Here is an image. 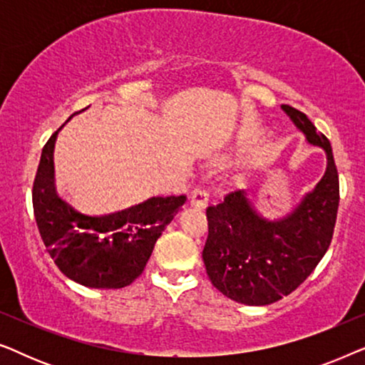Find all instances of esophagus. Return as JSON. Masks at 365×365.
<instances>
[{
  "instance_id": "esophagus-1",
  "label": "esophagus",
  "mask_w": 365,
  "mask_h": 365,
  "mask_svg": "<svg viewBox=\"0 0 365 365\" xmlns=\"http://www.w3.org/2000/svg\"><path fill=\"white\" fill-rule=\"evenodd\" d=\"M191 204L194 207H199V209H204L209 204V194L207 191H204V189H196V191L192 192V197H191Z\"/></svg>"
}]
</instances>
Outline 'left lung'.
Masks as SVG:
<instances>
[{
  "label": "left lung",
  "instance_id": "8db88e82",
  "mask_svg": "<svg viewBox=\"0 0 365 365\" xmlns=\"http://www.w3.org/2000/svg\"><path fill=\"white\" fill-rule=\"evenodd\" d=\"M281 109L311 146L326 151L327 169L284 216H262L244 191L207 207V276L217 291L246 306H267L301 286L327 252L336 227L339 174L331 143L306 114L287 104Z\"/></svg>",
  "mask_w": 365,
  "mask_h": 365
}]
</instances>
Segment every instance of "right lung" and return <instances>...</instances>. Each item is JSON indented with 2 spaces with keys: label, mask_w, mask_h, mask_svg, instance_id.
<instances>
[{
  "label": "right lung",
  "mask_w": 365,
  "mask_h": 365,
  "mask_svg": "<svg viewBox=\"0 0 365 365\" xmlns=\"http://www.w3.org/2000/svg\"><path fill=\"white\" fill-rule=\"evenodd\" d=\"M63 126L44 146L33 184L39 234L68 279L93 289L126 287L143 274L154 244L181 211L186 196L149 197L123 211L99 216L76 211L54 187L53 153Z\"/></svg>",
  "instance_id": "add662e5"
}]
</instances>
